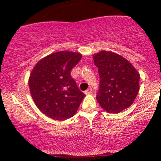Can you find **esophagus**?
I'll return each mask as SVG.
<instances>
[{"label":"esophagus","mask_w":161,"mask_h":161,"mask_svg":"<svg viewBox=\"0 0 161 161\" xmlns=\"http://www.w3.org/2000/svg\"><path fill=\"white\" fill-rule=\"evenodd\" d=\"M92 88H89L88 90L85 91V94H86V95H88V94H91V93H92Z\"/></svg>","instance_id":"esophagus-1"}]
</instances>
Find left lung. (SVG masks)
I'll return each mask as SVG.
<instances>
[{"label":"left lung","instance_id":"1","mask_svg":"<svg viewBox=\"0 0 161 161\" xmlns=\"http://www.w3.org/2000/svg\"><path fill=\"white\" fill-rule=\"evenodd\" d=\"M100 75L97 100L108 113L118 114L129 108L139 90V73L121 55L101 50L92 55Z\"/></svg>","mask_w":161,"mask_h":161}]
</instances>
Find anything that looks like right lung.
Listing matches in <instances>:
<instances>
[{"label": "right lung", "mask_w": 161, "mask_h": 161, "mask_svg": "<svg viewBox=\"0 0 161 161\" xmlns=\"http://www.w3.org/2000/svg\"><path fill=\"white\" fill-rule=\"evenodd\" d=\"M82 58L80 53L59 51L40 59L29 78L30 94L43 114L58 121L74 116L85 94L70 72Z\"/></svg>", "instance_id": "obj_1"}]
</instances>
